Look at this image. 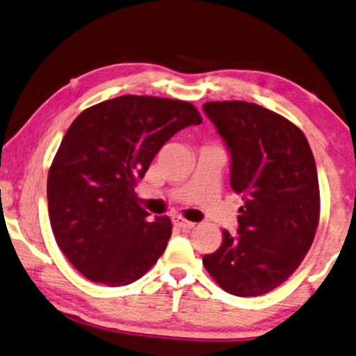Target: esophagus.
<instances>
[{
  "mask_svg": "<svg viewBox=\"0 0 356 356\" xmlns=\"http://www.w3.org/2000/svg\"><path fill=\"white\" fill-rule=\"evenodd\" d=\"M172 222H174V225H176V227L182 228L184 231H190L191 228H195V223L193 222H188V220H185L184 217H180V216L174 217Z\"/></svg>",
  "mask_w": 356,
  "mask_h": 356,
  "instance_id": "1",
  "label": "esophagus"
}]
</instances>
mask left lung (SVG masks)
Here are the masks:
<instances>
[{"label":"left lung","instance_id":"1","mask_svg":"<svg viewBox=\"0 0 356 356\" xmlns=\"http://www.w3.org/2000/svg\"><path fill=\"white\" fill-rule=\"evenodd\" d=\"M231 155V188L242 195L238 234L222 231L202 257L211 277L236 296L277 289L300 266L320 218L315 160L295 123L245 101L204 103Z\"/></svg>","mask_w":356,"mask_h":356}]
</instances>
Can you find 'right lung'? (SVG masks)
Returning <instances> with one entry per match:
<instances>
[{"instance_id": "obj_1", "label": "right lung", "mask_w": 356, "mask_h": 356, "mask_svg": "<svg viewBox=\"0 0 356 356\" xmlns=\"http://www.w3.org/2000/svg\"><path fill=\"white\" fill-rule=\"evenodd\" d=\"M201 122L187 101L123 95L67 128L49 169V217L60 250L88 280L133 284L165 252L171 220L149 222L134 187L165 143Z\"/></svg>"}]
</instances>
